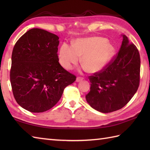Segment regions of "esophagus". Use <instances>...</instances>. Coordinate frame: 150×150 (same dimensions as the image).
Masks as SVG:
<instances>
[{"label": "esophagus", "instance_id": "1", "mask_svg": "<svg viewBox=\"0 0 150 150\" xmlns=\"http://www.w3.org/2000/svg\"><path fill=\"white\" fill-rule=\"evenodd\" d=\"M82 80H83V78H82V77H78L77 79H76V82H81V81H82Z\"/></svg>", "mask_w": 150, "mask_h": 150}]
</instances>
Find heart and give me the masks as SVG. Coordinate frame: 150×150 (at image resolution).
Returning <instances> with one entry per match:
<instances>
[{
  "instance_id": "b5f03b06",
  "label": "heart",
  "mask_w": 150,
  "mask_h": 150,
  "mask_svg": "<svg viewBox=\"0 0 150 150\" xmlns=\"http://www.w3.org/2000/svg\"><path fill=\"white\" fill-rule=\"evenodd\" d=\"M115 48L100 37L81 38L74 40L73 46L63 44L59 50V60L63 68L71 69L79 61L84 64L85 69L91 73L100 71L113 58Z\"/></svg>"
}]
</instances>
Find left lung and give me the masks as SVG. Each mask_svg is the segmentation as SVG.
I'll list each match as a JSON object with an SVG mask.
<instances>
[{
	"label": "left lung",
	"mask_w": 150,
	"mask_h": 150,
	"mask_svg": "<svg viewBox=\"0 0 150 150\" xmlns=\"http://www.w3.org/2000/svg\"><path fill=\"white\" fill-rule=\"evenodd\" d=\"M119 52L100 71L89 76L90 91L86 99L90 106L102 113L123 108L138 90L141 59L135 45L123 35Z\"/></svg>",
	"instance_id": "left-lung-1"
}]
</instances>
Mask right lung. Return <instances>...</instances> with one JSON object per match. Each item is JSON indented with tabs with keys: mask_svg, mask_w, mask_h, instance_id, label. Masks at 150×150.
Instances as JSON below:
<instances>
[{
	"mask_svg": "<svg viewBox=\"0 0 150 150\" xmlns=\"http://www.w3.org/2000/svg\"><path fill=\"white\" fill-rule=\"evenodd\" d=\"M59 39L55 34L33 28L14 46L10 69L13 94L17 103L30 112L51 109L64 88L76 80L59 62Z\"/></svg>",
	"mask_w": 150,
	"mask_h": 150,
	"instance_id": "obj_1",
	"label": "right lung"
}]
</instances>
